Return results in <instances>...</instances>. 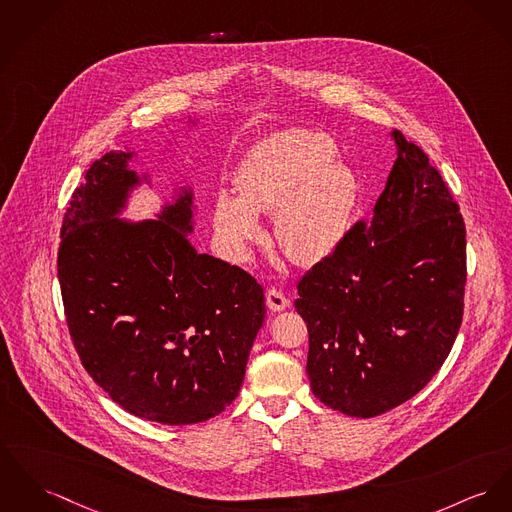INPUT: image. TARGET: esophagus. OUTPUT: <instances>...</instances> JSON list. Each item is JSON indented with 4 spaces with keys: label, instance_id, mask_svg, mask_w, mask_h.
Wrapping results in <instances>:
<instances>
[{
    "label": "esophagus",
    "instance_id": "esophagus-1",
    "mask_svg": "<svg viewBox=\"0 0 512 512\" xmlns=\"http://www.w3.org/2000/svg\"><path fill=\"white\" fill-rule=\"evenodd\" d=\"M266 305H268V308H270L272 312H281V310H285V308L289 307V299H287L281 291L270 289V291L266 293Z\"/></svg>",
    "mask_w": 512,
    "mask_h": 512
}]
</instances>
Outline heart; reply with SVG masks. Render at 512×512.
<instances>
[{
	"label": "heart",
	"instance_id": "heart-1",
	"mask_svg": "<svg viewBox=\"0 0 512 512\" xmlns=\"http://www.w3.org/2000/svg\"><path fill=\"white\" fill-rule=\"evenodd\" d=\"M336 143L320 132L287 130L258 141L235 176L239 198L219 192L213 229L235 260L262 237L258 215L273 213L279 248L299 264L330 258L345 239L357 202V178L334 161Z\"/></svg>",
	"mask_w": 512,
	"mask_h": 512
}]
</instances>
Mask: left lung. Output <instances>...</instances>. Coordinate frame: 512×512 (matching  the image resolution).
I'll return each mask as SVG.
<instances>
[{
  "instance_id": "1",
  "label": "left lung",
  "mask_w": 512,
  "mask_h": 512,
  "mask_svg": "<svg viewBox=\"0 0 512 512\" xmlns=\"http://www.w3.org/2000/svg\"><path fill=\"white\" fill-rule=\"evenodd\" d=\"M373 221L299 281L312 394L351 417L415 396L462 324L466 227L429 157L400 132Z\"/></svg>"
}]
</instances>
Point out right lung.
Instances as JSON below:
<instances>
[{"label": "right lung", "mask_w": 512, "mask_h": 512, "mask_svg": "<svg viewBox=\"0 0 512 512\" xmlns=\"http://www.w3.org/2000/svg\"><path fill=\"white\" fill-rule=\"evenodd\" d=\"M137 159L130 147L106 153L71 196L58 252L69 334L112 402L153 423L192 425L239 396L264 289L188 239L192 186H174L153 219L122 217L136 192L153 188Z\"/></svg>", "instance_id": "right-lung-1"}]
</instances>
